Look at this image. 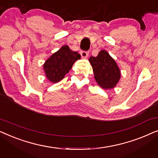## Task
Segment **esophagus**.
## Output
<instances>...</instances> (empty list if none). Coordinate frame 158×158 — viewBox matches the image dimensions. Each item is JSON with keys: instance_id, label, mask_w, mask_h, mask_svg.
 Instances as JSON below:
<instances>
[{"instance_id": "esophagus-1", "label": "esophagus", "mask_w": 158, "mask_h": 158, "mask_svg": "<svg viewBox=\"0 0 158 158\" xmlns=\"http://www.w3.org/2000/svg\"><path fill=\"white\" fill-rule=\"evenodd\" d=\"M88 54H89V52H86V51H81V57L83 58H87V57L88 56Z\"/></svg>"}]
</instances>
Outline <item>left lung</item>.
<instances>
[{
  "instance_id": "8db88e82",
  "label": "left lung",
  "mask_w": 158,
  "mask_h": 158,
  "mask_svg": "<svg viewBox=\"0 0 158 158\" xmlns=\"http://www.w3.org/2000/svg\"><path fill=\"white\" fill-rule=\"evenodd\" d=\"M89 62L95 80L101 88L111 89L115 87L121 77V72L115 60L106 51L101 50L97 57H90Z\"/></svg>"
}]
</instances>
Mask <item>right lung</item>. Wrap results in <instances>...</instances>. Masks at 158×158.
<instances>
[{
  "label": "right lung",
  "instance_id": "1",
  "mask_svg": "<svg viewBox=\"0 0 158 158\" xmlns=\"http://www.w3.org/2000/svg\"><path fill=\"white\" fill-rule=\"evenodd\" d=\"M80 59V54L64 45L44 62L43 68L47 78L53 83H58L70 71L74 62Z\"/></svg>",
  "mask_w": 158,
  "mask_h": 158
}]
</instances>
